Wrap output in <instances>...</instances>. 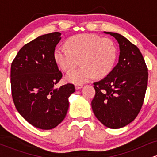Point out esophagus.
I'll use <instances>...</instances> for the list:
<instances>
[{"label": "esophagus", "instance_id": "34e87169", "mask_svg": "<svg viewBox=\"0 0 157 157\" xmlns=\"http://www.w3.org/2000/svg\"><path fill=\"white\" fill-rule=\"evenodd\" d=\"M82 85H78V84H77V85H75V89H76L77 90H78V89H82Z\"/></svg>", "mask_w": 157, "mask_h": 157}]
</instances>
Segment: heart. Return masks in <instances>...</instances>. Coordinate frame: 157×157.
Listing matches in <instances>:
<instances>
[{
	"mask_svg": "<svg viewBox=\"0 0 157 157\" xmlns=\"http://www.w3.org/2000/svg\"><path fill=\"white\" fill-rule=\"evenodd\" d=\"M117 48L111 40L93 34H81L70 37L66 46H59L54 52V59L64 71L72 70L80 59L81 66L68 73L66 80L82 84L111 72L117 59Z\"/></svg>",
	"mask_w": 157,
	"mask_h": 157,
	"instance_id": "1",
	"label": "heart"
}]
</instances>
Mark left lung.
Masks as SVG:
<instances>
[{
    "mask_svg": "<svg viewBox=\"0 0 157 157\" xmlns=\"http://www.w3.org/2000/svg\"><path fill=\"white\" fill-rule=\"evenodd\" d=\"M113 36L120 46L117 66L107 77L94 82L95 96L91 107L106 127L117 129L131 123L140 111L147 86V68L140 49L118 33Z\"/></svg>",
    "mask_w": 157,
    "mask_h": 157,
    "instance_id": "8db88e82",
    "label": "left lung"
}]
</instances>
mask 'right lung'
I'll use <instances>...</instances> for the list:
<instances>
[{
    "label": "right lung",
    "mask_w": 157,
    "mask_h": 157,
    "mask_svg": "<svg viewBox=\"0 0 157 157\" xmlns=\"http://www.w3.org/2000/svg\"><path fill=\"white\" fill-rule=\"evenodd\" d=\"M61 33L41 35L24 45L11 65V87L14 103L20 114L37 128L50 130L67 113L73 84L57 89L62 73L54 59Z\"/></svg>",
    "instance_id": "right-lung-1"
}]
</instances>
